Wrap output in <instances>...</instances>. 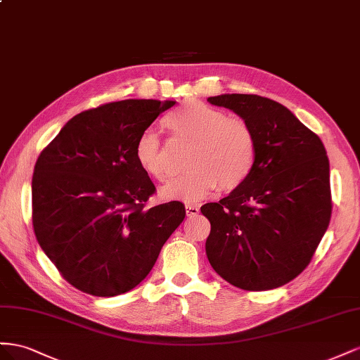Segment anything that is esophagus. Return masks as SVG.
Wrapping results in <instances>:
<instances>
[{
    "mask_svg": "<svg viewBox=\"0 0 360 360\" xmlns=\"http://www.w3.org/2000/svg\"><path fill=\"white\" fill-rule=\"evenodd\" d=\"M186 212H187V217H196V215L199 214V208L196 207V205H187Z\"/></svg>",
    "mask_w": 360,
    "mask_h": 360,
    "instance_id": "obj_1",
    "label": "esophagus"
}]
</instances>
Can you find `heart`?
<instances>
[{"instance_id": "b5f03b06", "label": "heart", "mask_w": 360, "mask_h": 360, "mask_svg": "<svg viewBox=\"0 0 360 360\" xmlns=\"http://www.w3.org/2000/svg\"><path fill=\"white\" fill-rule=\"evenodd\" d=\"M173 137L193 145L188 173L161 190L162 198L198 202L219 187L223 193L240 188L255 169L258 143L248 122L231 117L202 101H187L166 119ZM136 160L148 176L166 182L172 162L157 134L145 131L136 143Z\"/></svg>"}]
</instances>
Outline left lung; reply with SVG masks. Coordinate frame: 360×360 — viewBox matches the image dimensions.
<instances>
[{
  "label": "left lung",
  "mask_w": 360,
  "mask_h": 360,
  "mask_svg": "<svg viewBox=\"0 0 360 360\" xmlns=\"http://www.w3.org/2000/svg\"><path fill=\"white\" fill-rule=\"evenodd\" d=\"M208 101L237 112L258 143L250 178L229 196L200 208L211 223L205 244L208 261L237 288H277L309 265L330 221L324 145L273 99L232 94Z\"/></svg>",
  "instance_id": "8db88e82"
}]
</instances>
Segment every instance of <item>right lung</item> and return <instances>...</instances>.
<instances>
[{
    "instance_id": "1",
    "label": "right lung",
    "mask_w": 360,
    "mask_h": 360,
    "mask_svg": "<svg viewBox=\"0 0 360 360\" xmlns=\"http://www.w3.org/2000/svg\"><path fill=\"white\" fill-rule=\"evenodd\" d=\"M173 105L127 99L86 110L40 152L33 229L77 290L112 297L136 288L186 217L178 200L146 208L155 186L136 160L139 137Z\"/></svg>"
}]
</instances>
